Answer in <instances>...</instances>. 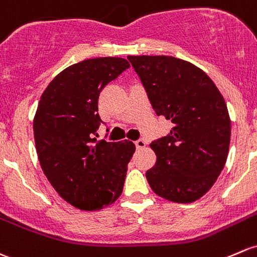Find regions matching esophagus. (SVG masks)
Segmentation results:
<instances>
[{
    "mask_svg": "<svg viewBox=\"0 0 257 257\" xmlns=\"http://www.w3.org/2000/svg\"><path fill=\"white\" fill-rule=\"evenodd\" d=\"M136 147L138 149H142V148L145 147V140L144 139H138L136 140Z\"/></svg>",
    "mask_w": 257,
    "mask_h": 257,
    "instance_id": "1",
    "label": "esophagus"
}]
</instances>
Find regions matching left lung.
<instances>
[{
    "instance_id": "left-lung-1",
    "label": "left lung",
    "mask_w": 257,
    "mask_h": 257,
    "mask_svg": "<svg viewBox=\"0 0 257 257\" xmlns=\"http://www.w3.org/2000/svg\"><path fill=\"white\" fill-rule=\"evenodd\" d=\"M151 106L174 126L150 144L155 166L145 176L158 196L191 203L206 194L225 165L230 118L208 75L172 56H128Z\"/></svg>"
}]
</instances>
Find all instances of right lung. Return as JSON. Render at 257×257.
<instances>
[{"label": "right lung", "mask_w": 257, "mask_h": 257, "mask_svg": "<svg viewBox=\"0 0 257 257\" xmlns=\"http://www.w3.org/2000/svg\"><path fill=\"white\" fill-rule=\"evenodd\" d=\"M129 67L121 58L83 60L61 71L45 88L33 129L40 166L55 191L82 210L113 203L123 191L136 145L97 142L102 88Z\"/></svg>", "instance_id": "right-lung-1"}]
</instances>
